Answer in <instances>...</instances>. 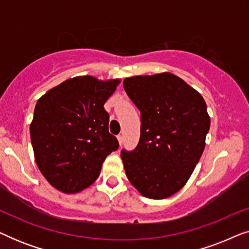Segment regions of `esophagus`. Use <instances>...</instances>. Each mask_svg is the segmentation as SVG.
Instances as JSON below:
<instances>
[{
	"instance_id": "34e87169",
	"label": "esophagus",
	"mask_w": 249,
	"mask_h": 249,
	"mask_svg": "<svg viewBox=\"0 0 249 249\" xmlns=\"http://www.w3.org/2000/svg\"><path fill=\"white\" fill-rule=\"evenodd\" d=\"M118 142H119V144H120V146H121L122 142H124V136L119 135V136H118Z\"/></svg>"
}]
</instances>
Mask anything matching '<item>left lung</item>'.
Here are the masks:
<instances>
[{
  "instance_id": "8db88e82",
  "label": "left lung",
  "mask_w": 249,
  "mask_h": 249,
  "mask_svg": "<svg viewBox=\"0 0 249 249\" xmlns=\"http://www.w3.org/2000/svg\"><path fill=\"white\" fill-rule=\"evenodd\" d=\"M124 88L141 111V138L121 151L125 175L142 196L163 199L179 192L205 147L211 120L198 91L170 72L125 78Z\"/></svg>"
}]
</instances>
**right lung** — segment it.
I'll list each match as a JSON object with an SVG mask.
<instances>
[{
    "label": "right lung",
    "mask_w": 249,
    "mask_h": 249,
    "mask_svg": "<svg viewBox=\"0 0 249 249\" xmlns=\"http://www.w3.org/2000/svg\"><path fill=\"white\" fill-rule=\"evenodd\" d=\"M119 79L74 77L37 101L30 138L37 166L60 192L74 194L98 178L108 154L119 148L108 132L104 103Z\"/></svg>",
    "instance_id": "1"
}]
</instances>
